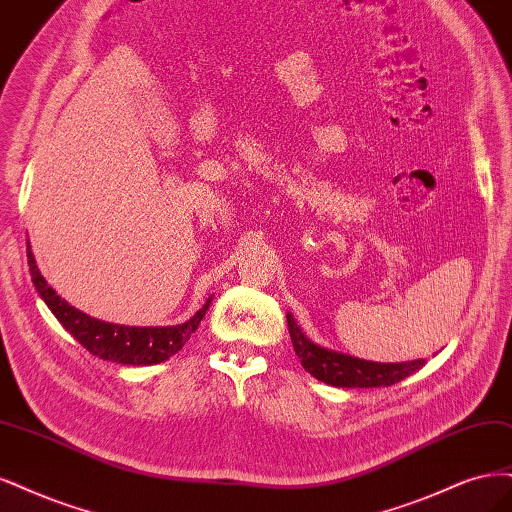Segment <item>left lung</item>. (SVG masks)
Instances as JSON below:
<instances>
[{
	"label": "left lung",
	"instance_id": "obj_1",
	"mask_svg": "<svg viewBox=\"0 0 512 512\" xmlns=\"http://www.w3.org/2000/svg\"><path fill=\"white\" fill-rule=\"evenodd\" d=\"M287 325L295 355L300 357L304 370L315 376L317 381L332 387H391L425 366V359L378 364V361H366L336 353L332 349H323V346L304 336L298 323L293 321L291 312H287Z\"/></svg>",
	"mask_w": 512,
	"mask_h": 512
}]
</instances>
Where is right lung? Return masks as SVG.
Listing matches in <instances>:
<instances>
[{
  "instance_id": "1",
  "label": "right lung",
  "mask_w": 512,
  "mask_h": 512,
  "mask_svg": "<svg viewBox=\"0 0 512 512\" xmlns=\"http://www.w3.org/2000/svg\"><path fill=\"white\" fill-rule=\"evenodd\" d=\"M27 263H29V272H31V280H34L36 285V291L40 293L44 304L51 308L57 321L68 329V332L82 346H85L89 353L106 361H117V364H123V366H153L176 355L191 338L197 325H200L212 302V298H208L206 304L197 310L189 321L180 325L131 327V325L106 323L85 315L82 310L61 300V295H57L55 289L48 285L44 276L40 274L34 253H31L29 246H27Z\"/></svg>"
}]
</instances>
